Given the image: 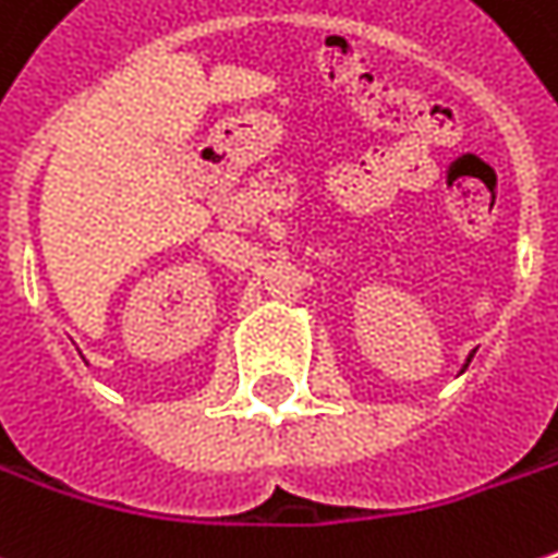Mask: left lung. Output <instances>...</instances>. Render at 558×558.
I'll list each match as a JSON object with an SVG mask.
<instances>
[{
  "instance_id": "8db88e82",
  "label": "left lung",
  "mask_w": 558,
  "mask_h": 558,
  "mask_svg": "<svg viewBox=\"0 0 558 558\" xmlns=\"http://www.w3.org/2000/svg\"><path fill=\"white\" fill-rule=\"evenodd\" d=\"M474 355V352H472ZM472 355H469V359H465V365H462V372H465V368H469V362H472Z\"/></svg>"
}]
</instances>
